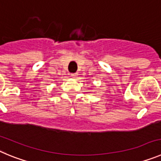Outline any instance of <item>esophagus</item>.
Wrapping results in <instances>:
<instances>
[{
    "label": "esophagus",
    "instance_id": "esophagus-1",
    "mask_svg": "<svg viewBox=\"0 0 161 161\" xmlns=\"http://www.w3.org/2000/svg\"><path fill=\"white\" fill-rule=\"evenodd\" d=\"M71 76H72L73 78H76L77 76V73H71Z\"/></svg>",
    "mask_w": 161,
    "mask_h": 161
}]
</instances>
